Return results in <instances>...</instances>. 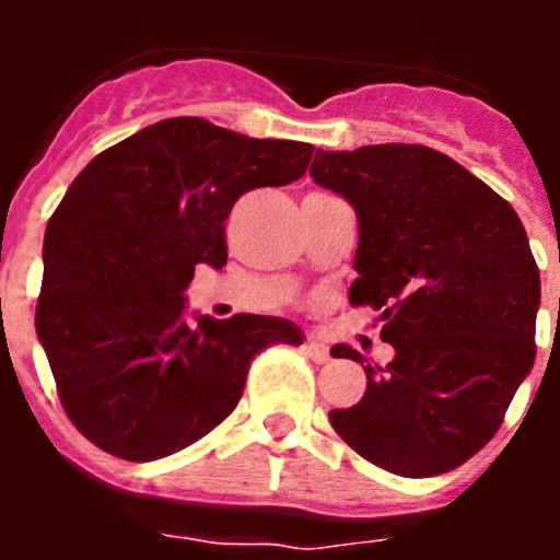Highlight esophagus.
<instances>
[{
    "mask_svg": "<svg viewBox=\"0 0 560 560\" xmlns=\"http://www.w3.org/2000/svg\"><path fill=\"white\" fill-rule=\"evenodd\" d=\"M305 353H308L311 359L316 361V364H325V361L330 359L328 345H325V341H319V339H308V341H305Z\"/></svg>",
    "mask_w": 560,
    "mask_h": 560,
    "instance_id": "obj_1",
    "label": "esophagus"
}]
</instances>
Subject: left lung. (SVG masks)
<instances>
[{
    "label": "left lung",
    "instance_id": "obj_1",
    "mask_svg": "<svg viewBox=\"0 0 560 560\" xmlns=\"http://www.w3.org/2000/svg\"><path fill=\"white\" fill-rule=\"evenodd\" d=\"M311 176L359 215L350 303L378 311L387 368L330 423L398 477H438L502 427L536 361L541 280L516 210L446 153L387 142L316 151ZM336 359L364 364L348 345Z\"/></svg>",
    "mask_w": 560,
    "mask_h": 560
}]
</instances>
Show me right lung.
<instances>
[{"label":"right lung","mask_w":560,"mask_h":560,"mask_svg":"<svg viewBox=\"0 0 560 560\" xmlns=\"http://www.w3.org/2000/svg\"><path fill=\"white\" fill-rule=\"evenodd\" d=\"M314 145L252 140L201 117L153 122L89 162L44 232L36 334L63 412L114 457L148 463L237 407L269 345H303L280 316L185 319L196 266L226 264L230 210L308 171Z\"/></svg>","instance_id":"right-lung-1"}]
</instances>
